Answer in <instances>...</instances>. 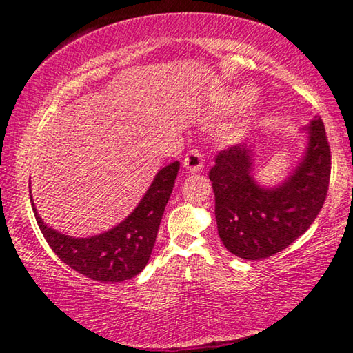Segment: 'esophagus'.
Returning a JSON list of instances; mask_svg holds the SVG:
<instances>
[{
  "instance_id": "34e87169",
  "label": "esophagus",
  "mask_w": 353,
  "mask_h": 353,
  "mask_svg": "<svg viewBox=\"0 0 353 353\" xmlns=\"http://www.w3.org/2000/svg\"><path fill=\"white\" fill-rule=\"evenodd\" d=\"M183 166L191 172H198L204 168V157H202L199 149H191L187 157L183 159Z\"/></svg>"
}]
</instances>
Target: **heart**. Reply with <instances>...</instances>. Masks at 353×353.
Wrapping results in <instances>:
<instances>
[{
  "label": "heart",
  "mask_w": 353,
  "mask_h": 353,
  "mask_svg": "<svg viewBox=\"0 0 353 353\" xmlns=\"http://www.w3.org/2000/svg\"><path fill=\"white\" fill-rule=\"evenodd\" d=\"M241 132H243V123L238 124V126H232L229 130H227V135H229L230 139H236Z\"/></svg>",
  "instance_id": "heart-1"
}]
</instances>
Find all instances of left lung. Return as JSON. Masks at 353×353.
Wrapping results in <instances>:
<instances>
[{
	"label": "left lung",
	"mask_w": 353,
	"mask_h": 353,
	"mask_svg": "<svg viewBox=\"0 0 353 353\" xmlns=\"http://www.w3.org/2000/svg\"><path fill=\"white\" fill-rule=\"evenodd\" d=\"M305 154L283 183L274 188L254 181L252 149L219 151L208 177L214 193L218 234L229 252L263 260L294 243L312 225L327 198L332 155L324 123L314 117Z\"/></svg>",
	"instance_id": "8db88e82"
}]
</instances>
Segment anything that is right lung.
Returning <instances> with one entry per match:
<instances>
[{
	"instance_id": "right-lung-1",
	"label": "right lung",
	"mask_w": 353,
	"mask_h": 353,
	"mask_svg": "<svg viewBox=\"0 0 353 353\" xmlns=\"http://www.w3.org/2000/svg\"><path fill=\"white\" fill-rule=\"evenodd\" d=\"M179 166L181 163L172 162L157 172L140 204L123 223L88 238H73L48 227L29 194L41 234L65 265L88 279L110 283L132 279L145 270L151 256Z\"/></svg>"
}]
</instances>
